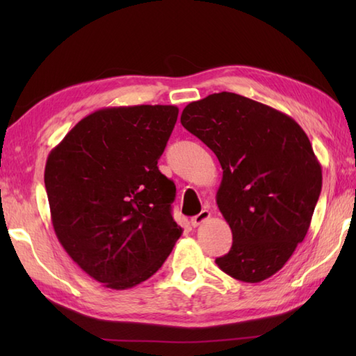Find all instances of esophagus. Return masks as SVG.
<instances>
[{
  "instance_id": "34e87169",
  "label": "esophagus",
  "mask_w": 356,
  "mask_h": 356,
  "mask_svg": "<svg viewBox=\"0 0 356 356\" xmlns=\"http://www.w3.org/2000/svg\"><path fill=\"white\" fill-rule=\"evenodd\" d=\"M209 217H211L209 211H208V209H203V211H200V213H199L197 216L191 217V225H193V226H199V225H202L203 222H207Z\"/></svg>"
}]
</instances>
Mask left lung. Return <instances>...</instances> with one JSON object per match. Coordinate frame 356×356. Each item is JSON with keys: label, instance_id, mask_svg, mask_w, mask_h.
Returning a JSON list of instances; mask_svg holds the SVG:
<instances>
[{"label": "left lung", "instance_id": "obj_1", "mask_svg": "<svg viewBox=\"0 0 356 356\" xmlns=\"http://www.w3.org/2000/svg\"><path fill=\"white\" fill-rule=\"evenodd\" d=\"M180 122L223 170L216 199L232 246L217 266L245 283L272 277L305 240L320 197L311 140L284 113L229 92L188 104Z\"/></svg>", "mask_w": 356, "mask_h": 356}]
</instances>
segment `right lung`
Masks as SVG:
<instances>
[{
  "instance_id": "1",
  "label": "right lung",
  "mask_w": 356,
  "mask_h": 356,
  "mask_svg": "<svg viewBox=\"0 0 356 356\" xmlns=\"http://www.w3.org/2000/svg\"><path fill=\"white\" fill-rule=\"evenodd\" d=\"M177 115L174 105L97 110L47 157L53 229L72 260L105 287L145 282L182 236L171 216L176 185L157 166Z\"/></svg>"
}]
</instances>
